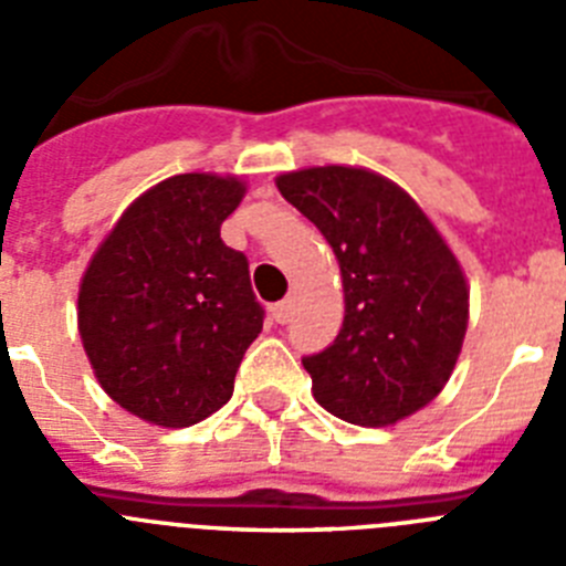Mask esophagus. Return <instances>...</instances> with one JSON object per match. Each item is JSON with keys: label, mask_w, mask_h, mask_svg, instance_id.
<instances>
[{"label": "esophagus", "mask_w": 566, "mask_h": 566, "mask_svg": "<svg viewBox=\"0 0 566 566\" xmlns=\"http://www.w3.org/2000/svg\"><path fill=\"white\" fill-rule=\"evenodd\" d=\"M292 312H294V300L292 297L274 303V306H272L274 323H289V319H292Z\"/></svg>", "instance_id": "obj_1"}]
</instances>
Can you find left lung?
<instances>
[{
	"instance_id": "1",
	"label": "left lung",
	"mask_w": 566,
	"mask_h": 566,
	"mask_svg": "<svg viewBox=\"0 0 566 566\" xmlns=\"http://www.w3.org/2000/svg\"><path fill=\"white\" fill-rule=\"evenodd\" d=\"M277 189L332 243L343 272V328L303 357L314 399L363 428L411 417L462 352L468 283L457 258L411 195L368 169H300L280 175Z\"/></svg>"
}]
</instances>
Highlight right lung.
Instances as JSON below:
<instances>
[{
    "label": "right lung",
    "mask_w": 566,
    "mask_h": 566,
    "mask_svg": "<svg viewBox=\"0 0 566 566\" xmlns=\"http://www.w3.org/2000/svg\"><path fill=\"white\" fill-rule=\"evenodd\" d=\"M238 178L187 172L144 192L90 260L78 332L98 382L135 417L187 428L229 402L263 328L249 260L221 240Z\"/></svg>",
    "instance_id": "1"
}]
</instances>
